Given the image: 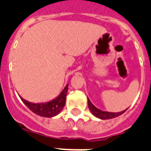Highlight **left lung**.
Here are the masks:
<instances>
[{"label": "left lung", "mask_w": 151, "mask_h": 151, "mask_svg": "<svg viewBox=\"0 0 151 151\" xmlns=\"http://www.w3.org/2000/svg\"><path fill=\"white\" fill-rule=\"evenodd\" d=\"M87 101H88V107L89 109L91 110L92 114L96 116V117L101 119V120H109V119H113V118L117 117L121 114H123L126 110L121 111L119 113H111V112H106V111H102L99 109L97 107L91 103V101H90V99L87 98Z\"/></svg>", "instance_id": "8db88e82"}]
</instances>
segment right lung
<instances>
[{"label": "right lung", "mask_w": 151, "mask_h": 151, "mask_svg": "<svg viewBox=\"0 0 151 151\" xmlns=\"http://www.w3.org/2000/svg\"><path fill=\"white\" fill-rule=\"evenodd\" d=\"M68 84L65 86L61 93L55 99L48 102H42V103H32L27 101L20 97L21 100L29 109H31L34 113L37 115L43 116V117H52L59 114L64 108L66 101V95H67Z\"/></svg>", "instance_id": "add662e5"}]
</instances>
